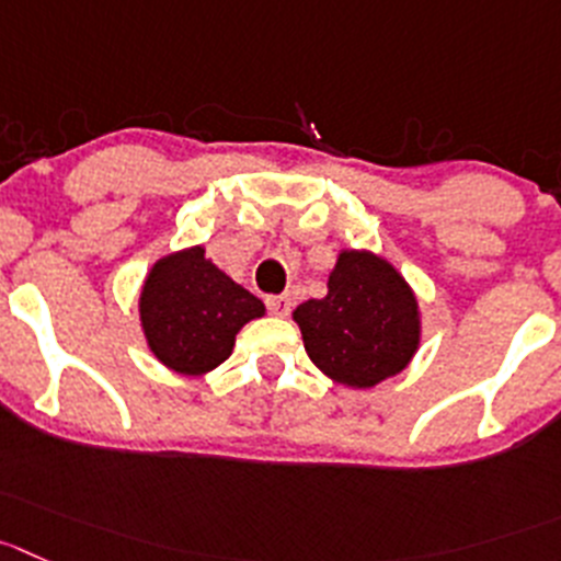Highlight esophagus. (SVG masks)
<instances>
[{
	"label": "esophagus",
	"mask_w": 561,
	"mask_h": 561,
	"mask_svg": "<svg viewBox=\"0 0 561 561\" xmlns=\"http://www.w3.org/2000/svg\"><path fill=\"white\" fill-rule=\"evenodd\" d=\"M266 308H270L272 317H289L291 311V297L286 295H277V297H266Z\"/></svg>",
	"instance_id": "34e87169"
}]
</instances>
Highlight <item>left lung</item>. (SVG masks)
I'll return each mask as SVG.
<instances>
[{
    "label": "left lung",
    "instance_id": "1",
    "mask_svg": "<svg viewBox=\"0 0 561 561\" xmlns=\"http://www.w3.org/2000/svg\"><path fill=\"white\" fill-rule=\"evenodd\" d=\"M291 319L308 357L346 388H375L410 366L421 346V306L402 272L371 250H339L328 295Z\"/></svg>",
    "mask_w": 561,
    "mask_h": 561
}]
</instances>
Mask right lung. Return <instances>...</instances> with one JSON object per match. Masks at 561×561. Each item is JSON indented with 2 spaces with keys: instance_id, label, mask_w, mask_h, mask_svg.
I'll return each mask as SVG.
<instances>
[{
  "instance_id": "obj_1",
  "label": "right lung",
  "mask_w": 561,
  "mask_h": 561,
  "mask_svg": "<svg viewBox=\"0 0 561 561\" xmlns=\"http://www.w3.org/2000/svg\"><path fill=\"white\" fill-rule=\"evenodd\" d=\"M137 311L159 364L175 375L201 377L226 364L239 330L264 317L266 308L206 259L204 244H192L153 261Z\"/></svg>"
}]
</instances>
